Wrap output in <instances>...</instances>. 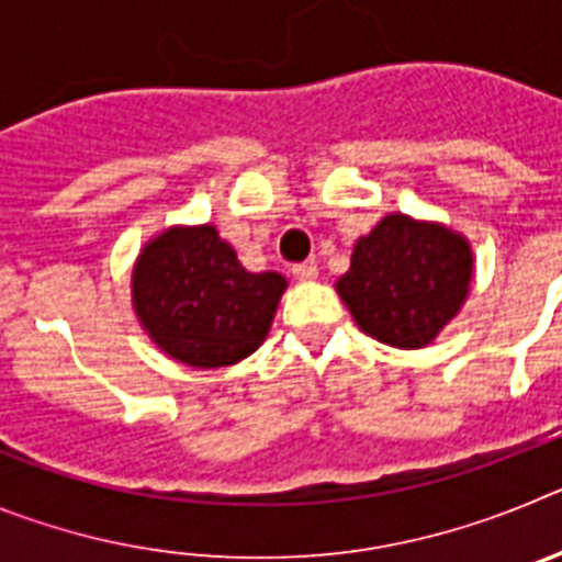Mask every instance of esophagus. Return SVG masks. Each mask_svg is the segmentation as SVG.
I'll return each mask as SVG.
<instances>
[{
  "label": "esophagus",
  "instance_id": "obj_1",
  "mask_svg": "<svg viewBox=\"0 0 562 562\" xmlns=\"http://www.w3.org/2000/svg\"><path fill=\"white\" fill-rule=\"evenodd\" d=\"M292 276H295L297 281H312V278L317 276V265H312V261H301V265H292Z\"/></svg>",
  "mask_w": 562,
  "mask_h": 562
}]
</instances>
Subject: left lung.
<instances>
[{"instance_id": "left-lung-1", "label": "left lung", "mask_w": 562, "mask_h": 562, "mask_svg": "<svg viewBox=\"0 0 562 562\" xmlns=\"http://www.w3.org/2000/svg\"><path fill=\"white\" fill-rule=\"evenodd\" d=\"M473 250L459 233L391 213L351 252L337 292L366 335L422 349L461 310Z\"/></svg>"}]
</instances>
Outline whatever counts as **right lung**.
Masks as SVG:
<instances>
[{
  "instance_id": "1",
  "label": "right lung",
  "mask_w": 562,
  "mask_h": 562,
  "mask_svg": "<svg viewBox=\"0 0 562 562\" xmlns=\"http://www.w3.org/2000/svg\"><path fill=\"white\" fill-rule=\"evenodd\" d=\"M286 290L278 272H247L216 227H171L137 258L134 310L151 340L193 369H220L261 346Z\"/></svg>"
}]
</instances>
